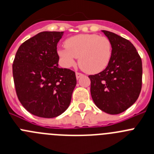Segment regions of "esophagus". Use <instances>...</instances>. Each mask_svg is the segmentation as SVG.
Segmentation results:
<instances>
[{
    "instance_id": "34e87169",
    "label": "esophagus",
    "mask_w": 154,
    "mask_h": 154,
    "mask_svg": "<svg viewBox=\"0 0 154 154\" xmlns=\"http://www.w3.org/2000/svg\"><path fill=\"white\" fill-rule=\"evenodd\" d=\"M82 76H84V74L80 72H76V77H77V79H79Z\"/></svg>"
}]
</instances>
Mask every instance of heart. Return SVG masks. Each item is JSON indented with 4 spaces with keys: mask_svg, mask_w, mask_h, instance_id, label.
<instances>
[{
    "mask_svg": "<svg viewBox=\"0 0 154 154\" xmlns=\"http://www.w3.org/2000/svg\"><path fill=\"white\" fill-rule=\"evenodd\" d=\"M65 47L57 49L62 64L72 67L78 58L80 68L89 74L104 70L111 60L112 45L107 37L97 34H80L67 38Z\"/></svg>",
    "mask_w": 154,
    "mask_h": 154,
    "instance_id": "heart-1",
    "label": "heart"
}]
</instances>
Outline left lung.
Listing matches in <instances>:
<instances>
[{
    "mask_svg": "<svg viewBox=\"0 0 154 154\" xmlns=\"http://www.w3.org/2000/svg\"><path fill=\"white\" fill-rule=\"evenodd\" d=\"M103 32L111 41L112 54L104 70L89 76L90 93L99 109L117 115L138 98L142 87V61L130 41L112 32Z\"/></svg>",
    "mask_w": 154,
    "mask_h": 154,
    "instance_id": "obj_1",
    "label": "left lung"
}]
</instances>
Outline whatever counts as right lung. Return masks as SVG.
Wrapping results in <instances>:
<instances>
[{
  "instance_id": "add662e5",
  "label": "right lung",
  "mask_w": 154,
  "mask_h": 154,
  "mask_svg": "<svg viewBox=\"0 0 154 154\" xmlns=\"http://www.w3.org/2000/svg\"><path fill=\"white\" fill-rule=\"evenodd\" d=\"M63 32H42L19 47L13 64L17 97L26 109L42 118L62 114L77 84L75 72L58 67L57 45Z\"/></svg>"
}]
</instances>
